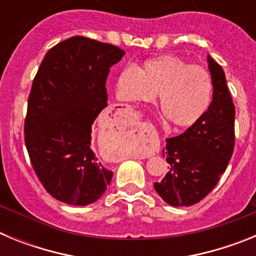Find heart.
Here are the masks:
<instances>
[{"instance_id":"b5f03b06","label":"heart","mask_w":256,"mask_h":256,"mask_svg":"<svg viewBox=\"0 0 256 256\" xmlns=\"http://www.w3.org/2000/svg\"><path fill=\"white\" fill-rule=\"evenodd\" d=\"M159 94L160 112L177 128L198 124L212 100L209 72L176 55L144 61L141 70L126 66L116 78V96L128 102H152Z\"/></svg>"}]
</instances>
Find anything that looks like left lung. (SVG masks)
<instances>
[{
	"mask_svg": "<svg viewBox=\"0 0 256 256\" xmlns=\"http://www.w3.org/2000/svg\"><path fill=\"white\" fill-rule=\"evenodd\" d=\"M212 100L198 124L166 140L162 155L168 173L154 183L155 191L172 206L198 204L216 186L234 148V106L220 65L208 55Z\"/></svg>",
	"mask_w": 256,
	"mask_h": 256,
	"instance_id": "obj_1",
	"label": "left lung"
}]
</instances>
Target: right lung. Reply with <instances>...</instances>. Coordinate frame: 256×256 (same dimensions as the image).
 Here are the masks:
<instances>
[{
    "label": "right lung",
    "mask_w": 256,
    "mask_h": 256,
    "mask_svg": "<svg viewBox=\"0 0 256 256\" xmlns=\"http://www.w3.org/2000/svg\"><path fill=\"white\" fill-rule=\"evenodd\" d=\"M126 52L86 37L52 47L28 100L26 144L36 174L56 200L86 206L102 196L112 172L91 148L92 124L108 106L106 79Z\"/></svg>",
    "instance_id": "1"
}]
</instances>
